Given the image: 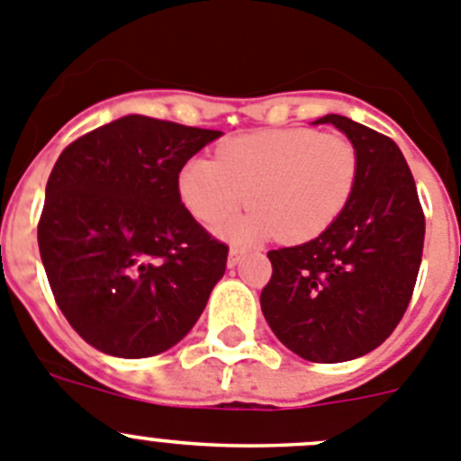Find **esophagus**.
Here are the masks:
<instances>
[{"mask_svg": "<svg viewBox=\"0 0 461 461\" xmlns=\"http://www.w3.org/2000/svg\"><path fill=\"white\" fill-rule=\"evenodd\" d=\"M240 257H243V248L231 246L230 257H227V264H230V267H236V264H239V261H240Z\"/></svg>", "mask_w": 461, "mask_h": 461, "instance_id": "obj_1", "label": "esophagus"}]
</instances>
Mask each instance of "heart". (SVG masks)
<instances>
[{
    "mask_svg": "<svg viewBox=\"0 0 461 461\" xmlns=\"http://www.w3.org/2000/svg\"><path fill=\"white\" fill-rule=\"evenodd\" d=\"M358 181V153L335 132L314 128H264L236 135L215 151V160L190 158L176 174L185 209L215 225L240 204L250 215L222 227L231 239L273 236L308 243L335 225Z\"/></svg>",
    "mask_w": 461,
    "mask_h": 461,
    "instance_id": "b5f03b06",
    "label": "heart"
}]
</instances>
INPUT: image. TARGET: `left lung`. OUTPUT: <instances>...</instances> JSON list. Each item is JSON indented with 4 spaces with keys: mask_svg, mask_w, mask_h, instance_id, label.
Returning a JSON list of instances; mask_svg holds the SVG:
<instances>
[{
    "mask_svg": "<svg viewBox=\"0 0 461 461\" xmlns=\"http://www.w3.org/2000/svg\"><path fill=\"white\" fill-rule=\"evenodd\" d=\"M333 123L358 153V181L335 225L317 239L268 250L273 276L261 312L287 349L342 363L376 349L404 317L416 287L425 213L400 147L339 114Z\"/></svg>",
    "mask_w": 461,
    "mask_h": 461,
    "instance_id": "8db88e82",
    "label": "left lung"
}]
</instances>
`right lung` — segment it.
<instances>
[{
    "label": "right lung",
    "instance_id": "right-lung-1",
    "mask_svg": "<svg viewBox=\"0 0 461 461\" xmlns=\"http://www.w3.org/2000/svg\"><path fill=\"white\" fill-rule=\"evenodd\" d=\"M221 135L128 114L61 151L39 248L57 305L91 347L147 358L200 319L230 248L190 215L176 174Z\"/></svg>",
    "mask_w": 461,
    "mask_h": 461
}]
</instances>
